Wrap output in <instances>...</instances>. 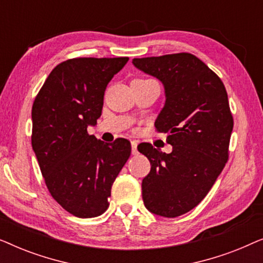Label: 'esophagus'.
Here are the masks:
<instances>
[{
  "label": "esophagus",
  "mask_w": 263,
  "mask_h": 263,
  "mask_svg": "<svg viewBox=\"0 0 263 263\" xmlns=\"http://www.w3.org/2000/svg\"><path fill=\"white\" fill-rule=\"evenodd\" d=\"M132 154H138V142L133 140L132 141Z\"/></svg>",
  "instance_id": "34e87169"
}]
</instances>
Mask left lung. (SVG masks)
<instances>
[{"label":"left lung","instance_id":"left-lung-1","mask_svg":"<svg viewBox=\"0 0 263 263\" xmlns=\"http://www.w3.org/2000/svg\"><path fill=\"white\" fill-rule=\"evenodd\" d=\"M136 68L164 84L166 102L156 121L167 133L172 152L151 143L139 149L148 158L149 174L142 179L146 208L175 218L204 199L229 160L233 117L220 78L188 52L134 59Z\"/></svg>","mask_w":263,"mask_h":263}]
</instances>
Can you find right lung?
<instances>
[{"mask_svg":"<svg viewBox=\"0 0 263 263\" xmlns=\"http://www.w3.org/2000/svg\"><path fill=\"white\" fill-rule=\"evenodd\" d=\"M128 57H78L57 64L32 106V147L50 194L78 218L109 207L111 186L130 157L127 139L104 143L89 135L104 93Z\"/></svg>","mask_w":263,"mask_h":263,"instance_id":"1","label":"right lung"}]
</instances>
